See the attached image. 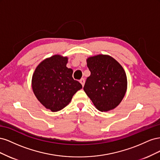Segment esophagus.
Masks as SVG:
<instances>
[{
  "instance_id": "34e87169",
  "label": "esophagus",
  "mask_w": 160,
  "mask_h": 160,
  "mask_svg": "<svg viewBox=\"0 0 160 160\" xmlns=\"http://www.w3.org/2000/svg\"><path fill=\"white\" fill-rule=\"evenodd\" d=\"M85 79H81V80H80V83H81V84L82 85V86H84V85H85Z\"/></svg>"
}]
</instances>
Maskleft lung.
Masks as SVG:
<instances>
[{
	"label": "left lung",
	"mask_w": 160,
	"mask_h": 160,
	"mask_svg": "<svg viewBox=\"0 0 160 160\" xmlns=\"http://www.w3.org/2000/svg\"><path fill=\"white\" fill-rule=\"evenodd\" d=\"M87 65L91 75L83 88L86 94L99 111L113 109L127 91V76L122 66L107 55L89 57Z\"/></svg>",
	"instance_id": "obj_1"
}]
</instances>
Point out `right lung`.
<instances>
[{
    "mask_svg": "<svg viewBox=\"0 0 160 160\" xmlns=\"http://www.w3.org/2000/svg\"><path fill=\"white\" fill-rule=\"evenodd\" d=\"M68 58L53 55L42 61L34 72L32 88L37 99L52 112L68 105L72 96L82 88L72 78V70L66 67Z\"/></svg>",
    "mask_w": 160,
    "mask_h": 160,
    "instance_id": "right-lung-1",
    "label": "right lung"
}]
</instances>
